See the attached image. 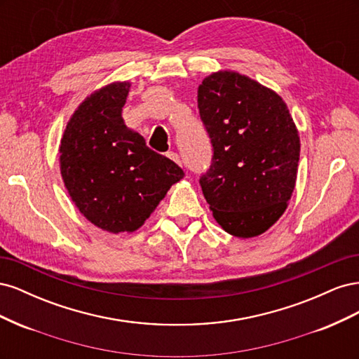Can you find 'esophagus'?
Masks as SVG:
<instances>
[{
  "label": "esophagus",
  "mask_w": 359,
  "mask_h": 359,
  "mask_svg": "<svg viewBox=\"0 0 359 359\" xmlns=\"http://www.w3.org/2000/svg\"><path fill=\"white\" fill-rule=\"evenodd\" d=\"M168 157H169L172 161H175V163H178V165H181V158H180V156H178L177 153H173V151H170V153L168 154Z\"/></svg>",
  "instance_id": "esophagus-1"
}]
</instances>
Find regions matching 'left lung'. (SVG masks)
<instances>
[{
	"label": "left lung",
	"instance_id": "obj_1",
	"mask_svg": "<svg viewBox=\"0 0 359 359\" xmlns=\"http://www.w3.org/2000/svg\"><path fill=\"white\" fill-rule=\"evenodd\" d=\"M212 147L199 182L214 219L238 238L264 233L295 189L299 136L281 97L247 76L219 72L198 90Z\"/></svg>",
	"mask_w": 359,
	"mask_h": 359
}]
</instances>
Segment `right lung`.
Listing matches in <instances>:
<instances>
[{
	"instance_id": "add662e5",
	"label": "right lung",
	"mask_w": 359,
	"mask_h": 359,
	"mask_svg": "<svg viewBox=\"0 0 359 359\" xmlns=\"http://www.w3.org/2000/svg\"><path fill=\"white\" fill-rule=\"evenodd\" d=\"M128 88L119 82L91 94L73 114L60 147L72 201L93 224L114 233L142 226L184 175L175 161L126 127L121 112Z\"/></svg>"
}]
</instances>
